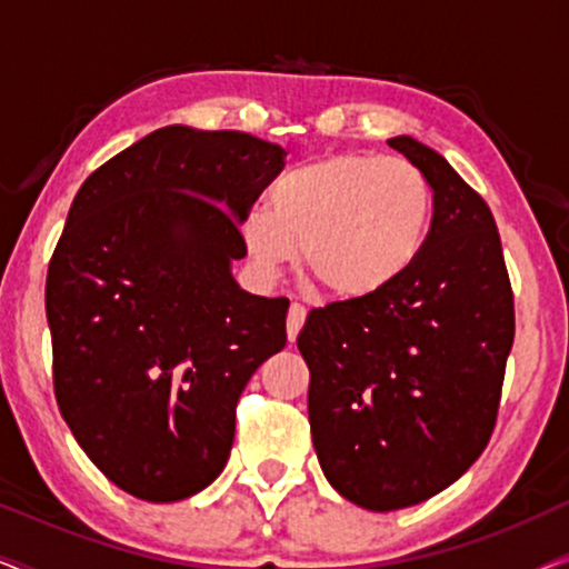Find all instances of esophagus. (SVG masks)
Masks as SVG:
<instances>
[{
  "instance_id": "1",
  "label": "esophagus",
  "mask_w": 569,
  "mask_h": 569,
  "mask_svg": "<svg viewBox=\"0 0 569 569\" xmlns=\"http://www.w3.org/2000/svg\"><path fill=\"white\" fill-rule=\"evenodd\" d=\"M302 323H306V308H302L300 302H292L290 313H287V339H298Z\"/></svg>"
}]
</instances>
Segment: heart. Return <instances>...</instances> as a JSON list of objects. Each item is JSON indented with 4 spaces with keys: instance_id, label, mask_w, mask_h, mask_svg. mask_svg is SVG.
Returning a JSON list of instances; mask_svg holds the SVG:
<instances>
[{
    "instance_id": "1",
    "label": "heart",
    "mask_w": 569,
    "mask_h": 569,
    "mask_svg": "<svg viewBox=\"0 0 569 569\" xmlns=\"http://www.w3.org/2000/svg\"><path fill=\"white\" fill-rule=\"evenodd\" d=\"M432 186L415 162L333 154L290 170L271 189V209L240 220L248 259L277 277L298 259L337 298H370L407 274L422 253Z\"/></svg>"
}]
</instances>
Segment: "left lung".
<instances>
[{"label": "left lung", "mask_w": 569, "mask_h": 569, "mask_svg": "<svg viewBox=\"0 0 569 569\" xmlns=\"http://www.w3.org/2000/svg\"><path fill=\"white\" fill-rule=\"evenodd\" d=\"M388 144L432 186L422 253L383 292L310 310L298 333L321 469L341 497L376 512L430 500L481 456L516 337L487 201L415 137Z\"/></svg>", "instance_id": "1"}]
</instances>
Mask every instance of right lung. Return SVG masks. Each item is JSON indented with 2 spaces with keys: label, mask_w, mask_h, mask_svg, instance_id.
I'll use <instances>...</instances> for the list:
<instances>
[{
  "label": "right lung",
  "mask_w": 569,
  "mask_h": 569,
  "mask_svg": "<svg viewBox=\"0 0 569 569\" xmlns=\"http://www.w3.org/2000/svg\"><path fill=\"white\" fill-rule=\"evenodd\" d=\"M246 131L158 129L80 186L46 277L53 391L90 461L147 502L220 477L290 300L240 290V220L284 168Z\"/></svg>",
  "instance_id": "right-lung-1"
}]
</instances>
